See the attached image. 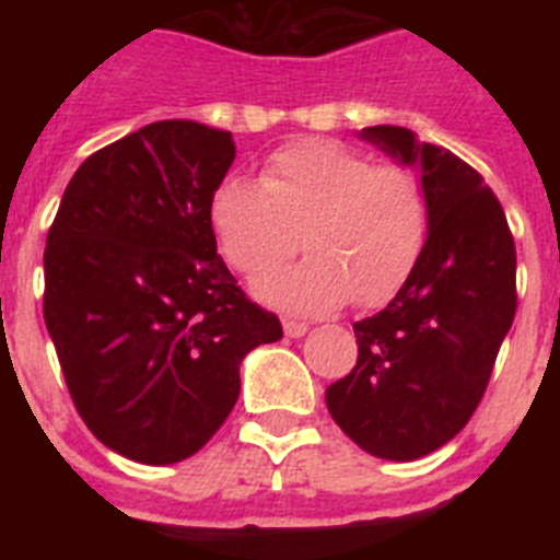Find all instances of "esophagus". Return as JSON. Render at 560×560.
I'll return each mask as SVG.
<instances>
[{"label": "esophagus", "instance_id": "34e87169", "mask_svg": "<svg viewBox=\"0 0 560 560\" xmlns=\"http://www.w3.org/2000/svg\"><path fill=\"white\" fill-rule=\"evenodd\" d=\"M283 334L289 336V339H300V336L308 334V325L296 323V319H283Z\"/></svg>", "mask_w": 560, "mask_h": 560}]
</instances>
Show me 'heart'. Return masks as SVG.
<instances>
[{
  "instance_id": "obj_1",
  "label": "heart",
  "mask_w": 560,
  "mask_h": 560,
  "mask_svg": "<svg viewBox=\"0 0 560 560\" xmlns=\"http://www.w3.org/2000/svg\"><path fill=\"white\" fill-rule=\"evenodd\" d=\"M210 224L221 257L246 280L283 266L303 237V264L255 291L277 308L323 314L348 300L384 305L404 289L427 246L429 201L409 167L308 140L277 151L257 182H221Z\"/></svg>"
}]
</instances>
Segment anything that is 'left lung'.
Masks as SVG:
<instances>
[{
  "label": "left lung",
  "instance_id": "obj_1",
  "mask_svg": "<svg viewBox=\"0 0 560 560\" xmlns=\"http://www.w3.org/2000/svg\"><path fill=\"white\" fill-rule=\"evenodd\" d=\"M359 137L418 167L429 235L393 303L353 325L359 359L325 404L355 446L409 463L446 446L482 400L516 316V246L502 205L468 162L400 126Z\"/></svg>",
  "mask_w": 560,
  "mask_h": 560
}]
</instances>
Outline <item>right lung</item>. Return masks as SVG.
<instances>
[{
    "label": "right lung",
    "instance_id": "right-lung-1",
    "mask_svg": "<svg viewBox=\"0 0 560 560\" xmlns=\"http://www.w3.org/2000/svg\"><path fill=\"white\" fill-rule=\"evenodd\" d=\"M230 131L162 120L101 148L63 190L44 249V323L78 415L103 446L171 465L219 432L241 361L283 339L237 289L210 201Z\"/></svg>",
    "mask_w": 560,
    "mask_h": 560
}]
</instances>
